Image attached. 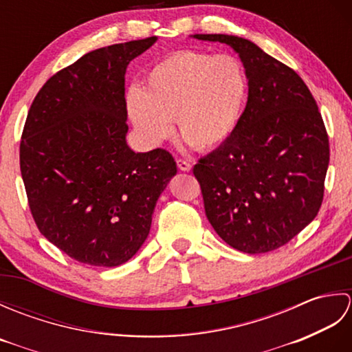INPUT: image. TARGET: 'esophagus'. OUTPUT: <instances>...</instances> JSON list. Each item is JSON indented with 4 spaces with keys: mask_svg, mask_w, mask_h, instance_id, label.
I'll return each mask as SVG.
<instances>
[{
    "mask_svg": "<svg viewBox=\"0 0 352 352\" xmlns=\"http://www.w3.org/2000/svg\"><path fill=\"white\" fill-rule=\"evenodd\" d=\"M177 166L180 170H184V172H189L192 169V164L190 162L184 160V159H177Z\"/></svg>",
    "mask_w": 352,
    "mask_h": 352,
    "instance_id": "1",
    "label": "esophagus"
}]
</instances>
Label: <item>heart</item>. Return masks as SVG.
<instances>
[{
    "instance_id": "heart-1",
    "label": "heart",
    "mask_w": 352,
    "mask_h": 352,
    "mask_svg": "<svg viewBox=\"0 0 352 352\" xmlns=\"http://www.w3.org/2000/svg\"><path fill=\"white\" fill-rule=\"evenodd\" d=\"M248 95L242 62L231 54L184 50L148 71L142 91L126 95V111L140 139L159 146L172 133L197 149L223 144L241 122Z\"/></svg>"
}]
</instances>
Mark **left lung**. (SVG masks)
I'll return each mask as SVG.
<instances>
[{
	"label": "left lung",
	"instance_id": "8db88e82",
	"mask_svg": "<svg viewBox=\"0 0 352 352\" xmlns=\"http://www.w3.org/2000/svg\"><path fill=\"white\" fill-rule=\"evenodd\" d=\"M227 43L243 63L248 101L233 134L193 166L208 222L234 250L261 254L292 241L316 218L330 162L325 125L298 74L248 39Z\"/></svg>",
	"mask_w": 352,
	"mask_h": 352
}]
</instances>
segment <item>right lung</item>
Here are the masks:
<instances>
[{
	"instance_id": "right-lung-1",
	"label": "right lung",
	"mask_w": 352,
	"mask_h": 352,
	"mask_svg": "<svg viewBox=\"0 0 352 352\" xmlns=\"http://www.w3.org/2000/svg\"><path fill=\"white\" fill-rule=\"evenodd\" d=\"M157 37L87 52L54 74L28 110L21 175L37 228L80 263L113 267L146 241L177 174L166 149L126 145V66Z\"/></svg>"
}]
</instances>
